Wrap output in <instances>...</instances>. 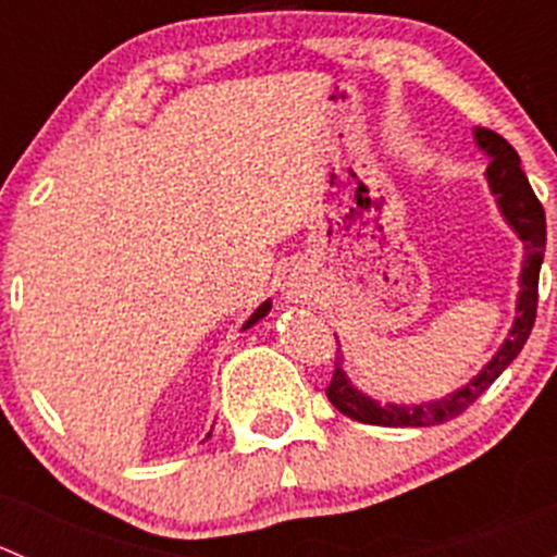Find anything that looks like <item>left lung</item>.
Listing matches in <instances>:
<instances>
[{
    "instance_id": "obj_1",
    "label": "left lung",
    "mask_w": 557,
    "mask_h": 557,
    "mask_svg": "<svg viewBox=\"0 0 557 557\" xmlns=\"http://www.w3.org/2000/svg\"><path fill=\"white\" fill-rule=\"evenodd\" d=\"M476 145L491 156L487 164V183H491L493 194L498 196V207H502L504 218L509 226L518 232V237L525 243V263H522L520 274V296H518V318H515L512 334L504 342L502 350L493 356V361L476 374L471 383H466L460 391L450 396L440 398V401L414 404V407H396V404H377L374 398L363 396L347 383L345 372L339 367V356L334 361V377H331L325 396L329 401L347 414L350 420L369 425H391V429H423V425H440L447 420L458 418L460 412L471 407L493 380L518 358V352L531 336L533 320H536L539 305V269H542L544 245H547V221H544L542 201L533 194L531 183H528L525 172L520 170V156L502 134L491 132V128H476L474 132Z\"/></svg>"
}]
</instances>
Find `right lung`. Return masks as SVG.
Listing matches in <instances>:
<instances>
[{
    "mask_svg": "<svg viewBox=\"0 0 557 557\" xmlns=\"http://www.w3.org/2000/svg\"><path fill=\"white\" fill-rule=\"evenodd\" d=\"M269 310H272V305H269V301H263V305H261V307H258V310L250 314V320H247V323L243 325V329H250V325H256V323H258V320H261V318H263V314H267Z\"/></svg>",
    "mask_w": 557,
    "mask_h": 557,
    "instance_id": "right-lung-1",
    "label": "right lung"
}]
</instances>
